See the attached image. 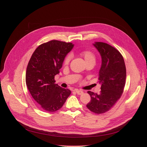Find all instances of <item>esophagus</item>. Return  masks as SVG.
<instances>
[{
    "label": "esophagus",
    "instance_id": "1",
    "mask_svg": "<svg viewBox=\"0 0 147 147\" xmlns=\"http://www.w3.org/2000/svg\"><path fill=\"white\" fill-rule=\"evenodd\" d=\"M75 92H76V93L78 94V95H82V94H83V92L82 90H78V89H76V90H75Z\"/></svg>",
    "mask_w": 147,
    "mask_h": 147
}]
</instances>
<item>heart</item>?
Wrapping results in <instances>:
<instances>
[{
  "instance_id": "1",
  "label": "heart",
  "mask_w": 147,
  "mask_h": 147,
  "mask_svg": "<svg viewBox=\"0 0 147 147\" xmlns=\"http://www.w3.org/2000/svg\"><path fill=\"white\" fill-rule=\"evenodd\" d=\"M80 55L84 58L86 64H90V63H93V64L95 63V59H96L95 55V54L90 51H88V50L83 51L80 53ZM70 59H71L70 56L67 55L64 60V64L65 65H67L69 63Z\"/></svg>"
}]
</instances>
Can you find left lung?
Masks as SVG:
<instances>
[{"mask_svg":"<svg viewBox=\"0 0 147 147\" xmlns=\"http://www.w3.org/2000/svg\"><path fill=\"white\" fill-rule=\"evenodd\" d=\"M94 45L102 58L98 78L101 90L99 94L88 91L91 99L86 107L90 111L99 114L110 110L120 98L126 83V69L118 50L103 42H95Z\"/></svg>","mask_w":147,"mask_h":147,"instance_id":"obj_1","label":"left lung"}]
</instances>
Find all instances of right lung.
Instances as JSON below:
<instances>
[{
    "mask_svg": "<svg viewBox=\"0 0 147 147\" xmlns=\"http://www.w3.org/2000/svg\"><path fill=\"white\" fill-rule=\"evenodd\" d=\"M73 46L71 43L51 40L38 46L28 62L26 75L27 88L34 101L46 111L59 110L71 94L70 90L55 84L54 79Z\"/></svg>",
    "mask_w": 147,
    "mask_h": 147,
    "instance_id": "add662e5",
    "label": "right lung"
}]
</instances>
